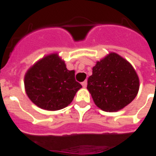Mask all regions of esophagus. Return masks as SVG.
Here are the masks:
<instances>
[{
  "instance_id": "obj_1",
  "label": "esophagus",
  "mask_w": 156,
  "mask_h": 156,
  "mask_svg": "<svg viewBox=\"0 0 156 156\" xmlns=\"http://www.w3.org/2000/svg\"><path fill=\"white\" fill-rule=\"evenodd\" d=\"M81 85H82V87H87V80L83 81V82L81 83Z\"/></svg>"
}]
</instances>
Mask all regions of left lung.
<instances>
[{
  "label": "left lung",
  "instance_id": "8db88e82",
  "mask_svg": "<svg viewBox=\"0 0 156 156\" xmlns=\"http://www.w3.org/2000/svg\"><path fill=\"white\" fill-rule=\"evenodd\" d=\"M140 80L125 58L110 53L98 61L87 80V89L95 104L105 112H117L135 98Z\"/></svg>",
  "mask_w": 156,
  "mask_h": 156
}]
</instances>
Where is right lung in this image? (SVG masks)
<instances>
[{
	"label": "right lung",
	"instance_id": "add662e5",
	"mask_svg": "<svg viewBox=\"0 0 156 156\" xmlns=\"http://www.w3.org/2000/svg\"><path fill=\"white\" fill-rule=\"evenodd\" d=\"M27 97L38 108L56 111L66 108L81 88L75 70L66 68L58 54L47 55L28 69L24 77Z\"/></svg>",
	"mask_w": 156,
	"mask_h": 156
}]
</instances>
